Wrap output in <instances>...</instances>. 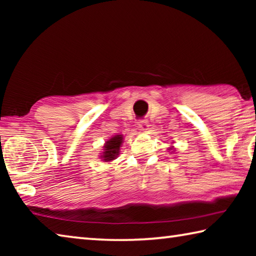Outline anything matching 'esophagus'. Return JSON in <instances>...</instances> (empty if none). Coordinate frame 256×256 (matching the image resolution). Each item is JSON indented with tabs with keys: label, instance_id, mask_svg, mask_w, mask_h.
I'll list each match as a JSON object with an SVG mask.
<instances>
[{
	"label": "esophagus",
	"instance_id": "1",
	"mask_svg": "<svg viewBox=\"0 0 256 256\" xmlns=\"http://www.w3.org/2000/svg\"><path fill=\"white\" fill-rule=\"evenodd\" d=\"M138 128L142 130V131H146V130H148V128H149L148 120H140L138 122Z\"/></svg>",
	"mask_w": 256,
	"mask_h": 256
}]
</instances>
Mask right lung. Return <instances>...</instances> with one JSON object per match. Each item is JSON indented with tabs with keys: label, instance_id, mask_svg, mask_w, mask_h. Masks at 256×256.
<instances>
[{
	"label": "right lung",
	"instance_id": "1",
	"mask_svg": "<svg viewBox=\"0 0 256 256\" xmlns=\"http://www.w3.org/2000/svg\"><path fill=\"white\" fill-rule=\"evenodd\" d=\"M122 141L123 136H114L106 142V144L104 146L105 149H104V152L102 156L104 162H110V160L118 157Z\"/></svg>",
	"mask_w": 256,
	"mask_h": 256
}]
</instances>
